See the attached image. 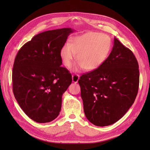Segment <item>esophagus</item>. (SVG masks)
<instances>
[{"label":"esophagus","mask_w":150,"mask_h":150,"mask_svg":"<svg viewBox=\"0 0 150 150\" xmlns=\"http://www.w3.org/2000/svg\"><path fill=\"white\" fill-rule=\"evenodd\" d=\"M72 82L74 83H77L78 82V80L79 79V76L78 74H73L72 76Z\"/></svg>","instance_id":"34e87169"}]
</instances>
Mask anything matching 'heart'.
I'll list each match as a JSON object with an SVG mask.
<instances>
[{
	"label": "heart",
	"instance_id": "obj_1",
	"mask_svg": "<svg viewBox=\"0 0 150 150\" xmlns=\"http://www.w3.org/2000/svg\"><path fill=\"white\" fill-rule=\"evenodd\" d=\"M111 49V40L107 35L95 32H88L72 37L60 51L63 64L69 67L73 61L78 62L76 69L84 68L93 71L100 67L107 59Z\"/></svg>",
	"mask_w": 150,
	"mask_h": 150
}]
</instances>
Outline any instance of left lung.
I'll return each instance as SVG.
<instances>
[{
  "instance_id": "1",
  "label": "left lung",
  "mask_w": 150,
  "mask_h": 150,
  "mask_svg": "<svg viewBox=\"0 0 150 150\" xmlns=\"http://www.w3.org/2000/svg\"><path fill=\"white\" fill-rule=\"evenodd\" d=\"M137 59L116 38L110 56L98 69L80 77L86 117L106 126L120 120L134 102L139 87Z\"/></svg>"
}]
</instances>
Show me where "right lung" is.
<instances>
[{
	"label": "right lung",
	"instance_id": "1",
	"mask_svg": "<svg viewBox=\"0 0 150 150\" xmlns=\"http://www.w3.org/2000/svg\"><path fill=\"white\" fill-rule=\"evenodd\" d=\"M71 28L38 34L18 52L12 69L13 93L26 115L40 123L58 116L62 96L72 83V76L61 67L60 51Z\"/></svg>",
	"mask_w": 150,
	"mask_h": 150
}]
</instances>
